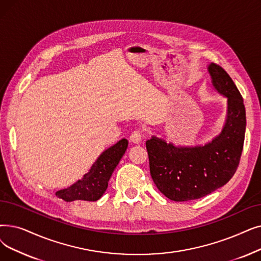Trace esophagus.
I'll list each match as a JSON object with an SVG mask.
<instances>
[{
	"mask_svg": "<svg viewBox=\"0 0 261 261\" xmlns=\"http://www.w3.org/2000/svg\"><path fill=\"white\" fill-rule=\"evenodd\" d=\"M143 138V133L141 130H134L130 135V142L133 144H140Z\"/></svg>",
	"mask_w": 261,
	"mask_h": 261,
	"instance_id": "obj_1",
	"label": "esophagus"
}]
</instances>
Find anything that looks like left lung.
<instances>
[{
  "mask_svg": "<svg viewBox=\"0 0 261 261\" xmlns=\"http://www.w3.org/2000/svg\"><path fill=\"white\" fill-rule=\"evenodd\" d=\"M208 71L215 90L227 98V115L222 132L198 146H175L151 137L146 142L150 175L163 195L174 201L206 196L234 175L243 149L246 116L243 99L229 74L217 64Z\"/></svg>",
  "mask_w": 261,
  "mask_h": 261,
  "instance_id": "left-lung-1",
  "label": "left lung"
}]
</instances>
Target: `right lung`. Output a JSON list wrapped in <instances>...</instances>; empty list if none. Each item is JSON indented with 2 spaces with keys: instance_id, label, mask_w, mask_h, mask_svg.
<instances>
[{
  "instance_id": "add662e5",
  "label": "right lung",
  "mask_w": 261,
  "mask_h": 261,
  "mask_svg": "<svg viewBox=\"0 0 261 261\" xmlns=\"http://www.w3.org/2000/svg\"><path fill=\"white\" fill-rule=\"evenodd\" d=\"M127 147L128 141L126 139L111 146L99 155L97 161L81 180H77L69 188L58 191L55 195L65 201L98 200L108 189L109 180L121 156L126 152Z\"/></svg>"
}]
</instances>
